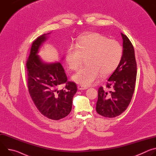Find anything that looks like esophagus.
Returning a JSON list of instances; mask_svg holds the SVG:
<instances>
[{"instance_id":"1","label":"esophagus","mask_w":156,"mask_h":156,"mask_svg":"<svg viewBox=\"0 0 156 156\" xmlns=\"http://www.w3.org/2000/svg\"><path fill=\"white\" fill-rule=\"evenodd\" d=\"M87 88H88L87 87H85V86H82V85L78 86V89L79 90H86V89H87Z\"/></svg>"}]
</instances>
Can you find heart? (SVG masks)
I'll list each match as a JSON object with an SVG mask.
<instances>
[{
  "instance_id": "obj_1",
  "label": "heart",
  "mask_w": 156,
  "mask_h": 156,
  "mask_svg": "<svg viewBox=\"0 0 156 156\" xmlns=\"http://www.w3.org/2000/svg\"><path fill=\"white\" fill-rule=\"evenodd\" d=\"M123 57L121 44L98 33H90L78 38L75 49L70 48L65 55L69 69L77 70L82 58L87 65L72 76V80L84 86H91L101 76L112 74Z\"/></svg>"
}]
</instances>
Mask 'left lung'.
<instances>
[{"mask_svg":"<svg viewBox=\"0 0 156 156\" xmlns=\"http://www.w3.org/2000/svg\"><path fill=\"white\" fill-rule=\"evenodd\" d=\"M123 39V57L118 67L108 80L107 91L100 87L96 103L97 112L105 117L120 115L127 108L135 91L136 80V62L135 50L126 36L121 33Z\"/></svg>","mask_w":156,"mask_h":156,"instance_id":"8db88e82","label":"left lung"}]
</instances>
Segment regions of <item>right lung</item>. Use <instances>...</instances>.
I'll use <instances>...</instances> for the list:
<instances>
[{
  "mask_svg": "<svg viewBox=\"0 0 156 156\" xmlns=\"http://www.w3.org/2000/svg\"><path fill=\"white\" fill-rule=\"evenodd\" d=\"M50 33L41 35L33 42L27 63L28 86L31 99L39 112L49 119L58 120L70 113L77 87L75 83L67 81L60 62L48 63L38 55ZM63 83H66L65 87L58 90V86Z\"/></svg>",
  "mask_w": 156,
  "mask_h": 156,
  "instance_id": "obj_1",
  "label": "right lung"
}]
</instances>
